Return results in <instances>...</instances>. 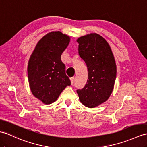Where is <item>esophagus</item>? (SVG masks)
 <instances>
[{
    "mask_svg": "<svg viewBox=\"0 0 147 147\" xmlns=\"http://www.w3.org/2000/svg\"><path fill=\"white\" fill-rule=\"evenodd\" d=\"M74 80H75V78H74V77H71V78H70V81H71V85L74 84Z\"/></svg>",
    "mask_w": 147,
    "mask_h": 147,
    "instance_id": "1",
    "label": "esophagus"
}]
</instances>
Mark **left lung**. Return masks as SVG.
Instances as JSON below:
<instances>
[{
	"instance_id": "1",
	"label": "left lung",
	"mask_w": 147,
	"mask_h": 147,
	"mask_svg": "<svg viewBox=\"0 0 147 147\" xmlns=\"http://www.w3.org/2000/svg\"><path fill=\"white\" fill-rule=\"evenodd\" d=\"M78 54L88 69V80L77 90L80 102L94 108L106 102L112 93L117 75L115 60L105 39L93 33L78 38Z\"/></svg>"
}]
</instances>
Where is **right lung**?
Listing matches in <instances>:
<instances>
[{"mask_svg": "<svg viewBox=\"0 0 147 147\" xmlns=\"http://www.w3.org/2000/svg\"><path fill=\"white\" fill-rule=\"evenodd\" d=\"M70 40L61 32H51L38 42L28 60V79L32 94L44 104L59 98L71 82L61 60L62 52Z\"/></svg>", "mask_w": 147, "mask_h": 147, "instance_id": "add662e5", "label": "right lung"}]
</instances>
